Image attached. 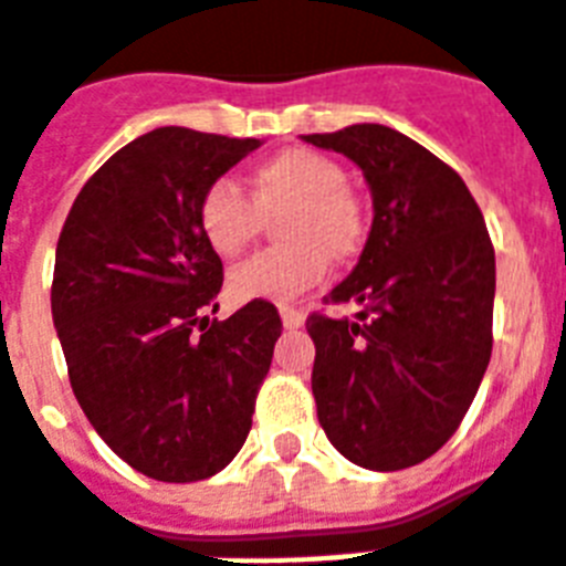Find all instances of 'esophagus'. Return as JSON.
Here are the masks:
<instances>
[{"label": "esophagus", "instance_id": "34e87169", "mask_svg": "<svg viewBox=\"0 0 566 566\" xmlns=\"http://www.w3.org/2000/svg\"><path fill=\"white\" fill-rule=\"evenodd\" d=\"M279 314H282L284 329H300L302 323H305V314H302L300 308H291V305H284V308Z\"/></svg>", "mask_w": 566, "mask_h": 566}]
</instances>
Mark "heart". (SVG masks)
I'll return each instance as SVG.
<instances>
[{"label":"heart","mask_w":566,"mask_h":566,"mask_svg":"<svg viewBox=\"0 0 566 566\" xmlns=\"http://www.w3.org/2000/svg\"><path fill=\"white\" fill-rule=\"evenodd\" d=\"M347 175L332 157L312 148H287L261 159L249 175V197L231 180H213L198 198V228L219 258H237L261 231V216L284 210L275 231L284 243L258 252L228 275L237 302H287L329 270L332 258L359 252L365 222Z\"/></svg>","instance_id":"obj_1"}]
</instances>
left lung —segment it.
<instances>
[{
  "label": "left lung",
  "instance_id": "left-lung-1",
  "mask_svg": "<svg viewBox=\"0 0 566 566\" xmlns=\"http://www.w3.org/2000/svg\"><path fill=\"white\" fill-rule=\"evenodd\" d=\"M361 168L374 222L329 302L356 317H308L312 391L326 437L350 463L398 472L437 454L472 407L493 353L495 252L454 168L418 142L353 124L302 136Z\"/></svg>",
  "mask_w": 566,
  "mask_h": 566
}]
</instances>
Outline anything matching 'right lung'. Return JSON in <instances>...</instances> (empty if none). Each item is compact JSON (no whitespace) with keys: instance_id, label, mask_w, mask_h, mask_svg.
Masks as SVG:
<instances>
[{"instance_id":"right-lung-1","label":"right lung","mask_w":566,"mask_h":566,"mask_svg":"<svg viewBox=\"0 0 566 566\" xmlns=\"http://www.w3.org/2000/svg\"><path fill=\"white\" fill-rule=\"evenodd\" d=\"M258 145L150 129L88 178L55 245L50 300L73 395L103 442L154 481H205L234 460L282 335L266 300L207 317L222 261L198 228V198Z\"/></svg>"}]
</instances>
